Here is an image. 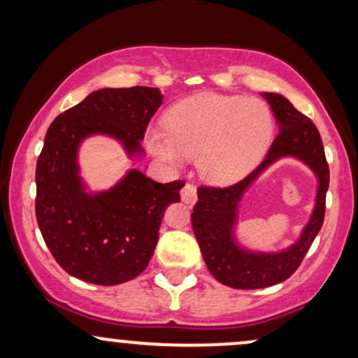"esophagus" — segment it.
Listing matches in <instances>:
<instances>
[{
    "label": "esophagus",
    "instance_id": "34e87169",
    "mask_svg": "<svg viewBox=\"0 0 358 358\" xmlns=\"http://www.w3.org/2000/svg\"><path fill=\"white\" fill-rule=\"evenodd\" d=\"M182 200L185 203L192 205L196 202V188L193 183H187L185 187L182 188Z\"/></svg>",
    "mask_w": 358,
    "mask_h": 358
}]
</instances>
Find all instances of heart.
Instances as JSON below:
<instances>
[{"mask_svg":"<svg viewBox=\"0 0 358 358\" xmlns=\"http://www.w3.org/2000/svg\"><path fill=\"white\" fill-rule=\"evenodd\" d=\"M165 133H151L150 146L163 162L180 166L199 158L200 175L227 185L257 165L273 136V114L256 97L203 94L168 113Z\"/></svg>","mask_w":358,"mask_h":358,"instance_id":"obj_1","label":"heart"}]
</instances>
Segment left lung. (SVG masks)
Segmentation results:
<instances>
[{
    "label": "left lung",
    "mask_w": 358,
    "mask_h": 358,
    "mask_svg": "<svg viewBox=\"0 0 358 358\" xmlns=\"http://www.w3.org/2000/svg\"><path fill=\"white\" fill-rule=\"evenodd\" d=\"M279 126L276 139L256 170L232 187H200L199 202L192 213V225L208 271L217 281L236 289H259L286 281L301 264L308 249L318 236L324 219L330 170L322 136L311 119L291 104L281 94L264 92ZM293 155L303 161L319 178L315 208L300 239L279 253H254L236 244L233 227L236 208L245 190L257 176L278 159Z\"/></svg>",
    "instance_id": "obj_1"
}]
</instances>
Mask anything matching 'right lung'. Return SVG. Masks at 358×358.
<instances>
[{"label":"right lung","mask_w":358,"mask_h":358,"mask_svg":"<svg viewBox=\"0 0 358 358\" xmlns=\"http://www.w3.org/2000/svg\"><path fill=\"white\" fill-rule=\"evenodd\" d=\"M155 87L101 89L55 117L36 162L35 213L45 244L73 278L121 285L146 269L166 207L180 202L182 180L158 183L139 170L104 192H87L79 175L80 143L106 134L129 158L143 155L150 119L162 106Z\"/></svg>","instance_id":"obj_1"}]
</instances>
